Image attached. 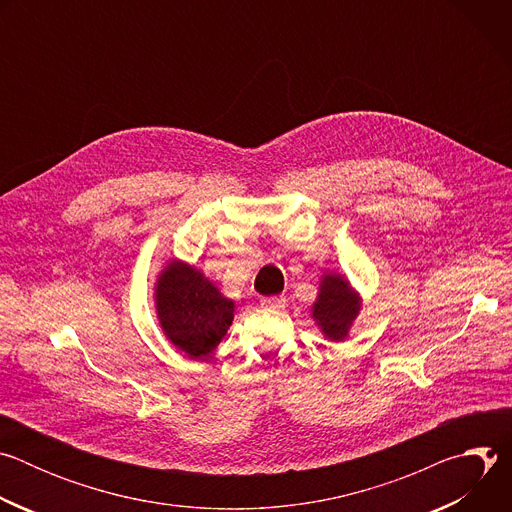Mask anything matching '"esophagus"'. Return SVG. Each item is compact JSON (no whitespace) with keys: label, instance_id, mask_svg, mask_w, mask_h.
<instances>
[{"label":"esophagus","instance_id":"34e87169","mask_svg":"<svg viewBox=\"0 0 512 512\" xmlns=\"http://www.w3.org/2000/svg\"><path fill=\"white\" fill-rule=\"evenodd\" d=\"M261 306L269 308V310H281L285 306V298L283 296H271V298H261Z\"/></svg>","mask_w":512,"mask_h":512}]
</instances>
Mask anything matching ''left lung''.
Segmentation results:
<instances>
[{
  "mask_svg": "<svg viewBox=\"0 0 512 512\" xmlns=\"http://www.w3.org/2000/svg\"><path fill=\"white\" fill-rule=\"evenodd\" d=\"M362 308V298L346 275L324 271L318 296L312 304V320L330 342H344Z\"/></svg>",
  "mask_w": 512,
  "mask_h": 512,
  "instance_id": "1",
  "label": "left lung"
}]
</instances>
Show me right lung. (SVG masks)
I'll list each match as a JSON object with an SVG mask.
<instances>
[{
  "instance_id": "obj_1",
  "label": "right lung",
  "mask_w": 512,
  "mask_h": 512,
  "mask_svg": "<svg viewBox=\"0 0 512 512\" xmlns=\"http://www.w3.org/2000/svg\"><path fill=\"white\" fill-rule=\"evenodd\" d=\"M154 308L164 336L194 360L216 350L235 318V300L182 259H170L160 269Z\"/></svg>"
}]
</instances>
